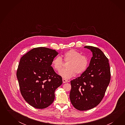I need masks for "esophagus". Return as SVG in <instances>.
I'll return each instance as SVG.
<instances>
[{
  "mask_svg": "<svg viewBox=\"0 0 125 125\" xmlns=\"http://www.w3.org/2000/svg\"><path fill=\"white\" fill-rule=\"evenodd\" d=\"M62 81H63V83H67V81H68L67 80L65 79H63Z\"/></svg>",
  "mask_w": 125,
  "mask_h": 125,
  "instance_id": "esophagus-1",
  "label": "esophagus"
}]
</instances>
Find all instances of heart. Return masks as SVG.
<instances>
[{"label":"heart","mask_w":125,"mask_h":125,"mask_svg":"<svg viewBox=\"0 0 125 125\" xmlns=\"http://www.w3.org/2000/svg\"><path fill=\"white\" fill-rule=\"evenodd\" d=\"M63 60L68 62L67 68L62 69L59 74L64 79H70L75 75L81 74L87 69L89 61L87 56L82 55L81 53L74 49H71L63 55ZM63 61L61 57H55L52 62V65L55 70L59 71L63 65Z\"/></svg>","instance_id":"heart-1"}]
</instances>
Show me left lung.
Segmentation results:
<instances>
[{"label":"left lung","instance_id":"obj_1","mask_svg":"<svg viewBox=\"0 0 125 125\" xmlns=\"http://www.w3.org/2000/svg\"><path fill=\"white\" fill-rule=\"evenodd\" d=\"M93 53L90 64L80 77L71 81L70 98L76 109L84 111L97 106L102 101L110 80L109 60L98 48L86 46Z\"/></svg>","mask_w":125,"mask_h":125}]
</instances>
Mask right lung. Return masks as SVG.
<instances>
[{
  "label": "right lung",
  "mask_w": 125,
  "mask_h": 125,
  "mask_svg": "<svg viewBox=\"0 0 125 125\" xmlns=\"http://www.w3.org/2000/svg\"><path fill=\"white\" fill-rule=\"evenodd\" d=\"M45 47L33 48L21 58L16 76L25 101L37 109H44L53 102L54 92L62 84L61 76L51 66L58 54Z\"/></svg>",
  "instance_id": "1"
}]
</instances>
